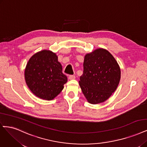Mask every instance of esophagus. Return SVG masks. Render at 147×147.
<instances>
[{
    "instance_id": "esophagus-1",
    "label": "esophagus",
    "mask_w": 147,
    "mask_h": 147,
    "mask_svg": "<svg viewBox=\"0 0 147 147\" xmlns=\"http://www.w3.org/2000/svg\"><path fill=\"white\" fill-rule=\"evenodd\" d=\"M75 78V75H69V80H74Z\"/></svg>"
}]
</instances>
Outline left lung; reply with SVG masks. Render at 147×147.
Returning <instances> with one entry per match:
<instances>
[{
    "instance_id": "1",
    "label": "left lung",
    "mask_w": 147,
    "mask_h": 147,
    "mask_svg": "<svg viewBox=\"0 0 147 147\" xmlns=\"http://www.w3.org/2000/svg\"><path fill=\"white\" fill-rule=\"evenodd\" d=\"M83 74L79 84L90 104L103 103L117 89L120 80V69L107 50L97 49L85 55Z\"/></svg>"
}]
</instances>
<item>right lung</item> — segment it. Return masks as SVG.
<instances>
[{
    "label": "right lung",
    "mask_w": 147,
    "mask_h": 147,
    "mask_svg": "<svg viewBox=\"0 0 147 147\" xmlns=\"http://www.w3.org/2000/svg\"><path fill=\"white\" fill-rule=\"evenodd\" d=\"M62 70L56 53L43 50L28 60L25 69V82L36 97L51 100L61 92L67 82Z\"/></svg>",
    "instance_id": "right-lung-1"
}]
</instances>
